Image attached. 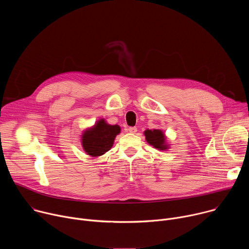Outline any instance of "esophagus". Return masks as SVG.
<instances>
[{"label":"esophagus","instance_id":"34e87169","mask_svg":"<svg viewBox=\"0 0 249 249\" xmlns=\"http://www.w3.org/2000/svg\"><path fill=\"white\" fill-rule=\"evenodd\" d=\"M128 131H129L131 134H136L137 128H136V127H129V128H128Z\"/></svg>","mask_w":249,"mask_h":249}]
</instances>
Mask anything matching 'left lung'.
<instances>
[{
    "label": "left lung",
    "mask_w": 249,
    "mask_h": 249,
    "mask_svg": "<svg viewBox=\"0 0 249 249\" xmlns=\"http://www.w3.org/2000/svg\"><path fill=\"white\" fill-rule=\"evenodd\" d=\"M146 136V141L148 143L158 150H167L168 145L166 144V138L164 133L160 129L146 130L144 132Z\"/></svg>",
    "instance_id": "left-lung-1"
}]
</instances>
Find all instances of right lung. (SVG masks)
I'll return each mask as SVG.
<instances>
[{
	"label": "right lung",
	"mask_w": 249,
	"mask_h": 249,
	"mask_svg": "<svg viewBox=\"0 0 249 249\" xmlns=\"http://www.w3.org/2000/svg\"><path fill=\"white\" fill-rule=\"evenodd\" d=\"M120 131V126L107 124L104 119L96 121L92 127L85 130L82 135L84 151L93 158L104 155L111 149L115 137Z\"/></svg>",
	"instance_id": "obj_1"
}]
</instances>
